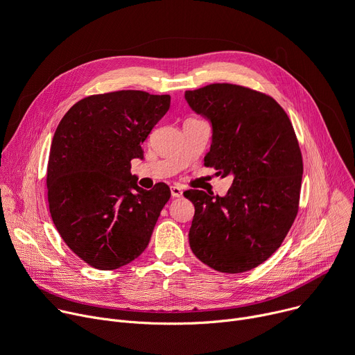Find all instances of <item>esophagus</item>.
<instances>
[{"label":"esophagus","instance_id":"obj_1","mask_svg":"<svg viewBox=\"0 0 355 355\" xmlns=\"http://www.w3.org/2000/svg\"><path fill=\"white\" fill-rule=\"evenodd\" d=\"M171 196L174 198H180L182 196V189L180 187H171Z\"/></svg>","mask_w":355,"mask_h":355}]
</instances>
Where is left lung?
<instances>
[{"mask_svg": "<svg viewBox=\"0 0 355 355\" xmlns=\"http://www.w3.org/2000/svg\"><path fill=\"white\" fill-rule=\"evenodd\" d=\"M185 101L212 127L205 166L234 178L225 197L184 192L196 207L189 246L218 272L250 270L276 252L297 215L303 159L293 125L270 96L238 85L187 90Z\"/></svg>", "mask_w": 355, "mask_h": 355, "instance_id": "8db88e82", "label": "left lung"}]
</instances>
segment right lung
<instances>
[{
	"label": "right lung",
	"instance_id": "1",
	"mask_svg": "<svg viewBox=\"0 0 355 355\" xmlns=\"http://www.w3.org/2000/svg\"><path fill=\"white\" fill-rule=\"evenodd\" d=\"M170 102V94L141 90L93 94L58 124L46 170L49 212L69 249L96 269L139 257L171 197L167 184L147 191L130 173Z\"/></svg>",
	"mask_w": 355,
	"mask_h": 355
}]
</instances>
